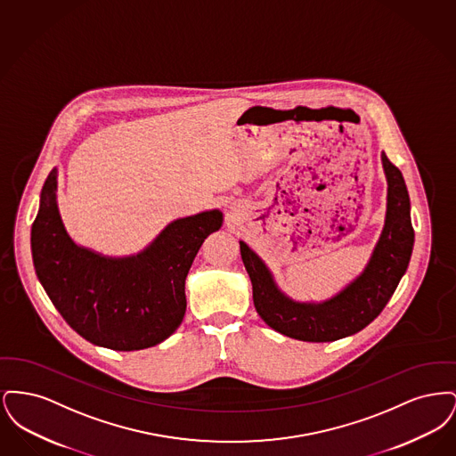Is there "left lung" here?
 I'll use <instances>...</instances> for the list:
<instances>
[{
	"mask_svg": "<svg viewBox=\"0 0 456 456\" xmlns=\"http://www.w3.org/2000/svg\"><path fill=\"white\" fill-rule=\"evenodd\" d=\"M388 183L385 227L364 272L323 303H297L277 287L260 256L242 240L240 258L253 283L261 320L285 337L303 342H333L361 331L385 309L412 256L411 198L403 175L381 153Z\"/></svg>",
	"mask_w": 456,
	"mask_h": 456,
	"instance_id": "left-lung-1",
	"label": "left lung"
}]
</instances>
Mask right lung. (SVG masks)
Wrapping results in <instances>:
<instances>
[{
  "label": "right lung",
  "instance_id": "add662e5",
  "mask_svg": "<svg viewBox=\"0 0 456 456\" xmlns=\"http://www.w3.org/2000/svg\"><path fill=\"white\" fill-rule=\"evenodd\" d=\"M56 190L53 169L30 248L37 279L66 323L90 344L112 350H142L169 338L184 318L186 275L203 240L220 229L222 212L177 218L138 255L110 258L68 236Z\"/></svg>",
  "mask_w": 456,
  "mask_h": 456
}]
</instances>
